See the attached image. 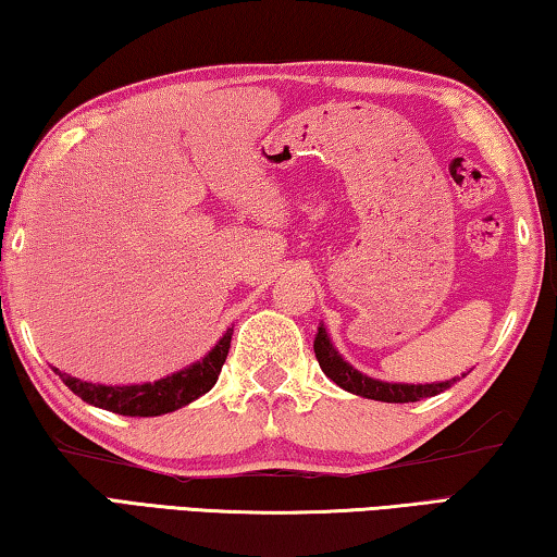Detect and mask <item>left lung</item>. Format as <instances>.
<instances>
[{"instance_id": "left-lung-1", "label": "left lung", "mask_w": 557, "mask_h": 557, "mask_svg": "<svg viewBox=\"0 0 557 557\" xmlns=\"http://www.w3.org/2000/svg\"><path fill=\"white\" fill-rule=\"evenodd\" d=\"M314 354H317L319 366H322V371L338 385V388H344L354 395H361V398H371V400L414 403L422 398H432V395L447 391L449 385H455L459 381V379H451L445 383H425V385L373 381L369 375L351 369V366L336 354V348L332 346V342H329V336L324 332V326H319V334L314 338Z\"/></svg>"}]
</instances>
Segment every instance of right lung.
Masks as SVG:
<instances>
[{
  "label": "right lung",
  "mask_w": 557,
  "mask_h": 557,
  "mask_svg": "<svg viewBox=\"0 0 557 557\" xmlns=\"http://www.w3.org/2000/svg\"><path fill=\"white\" fill-rule=\"evenodd\" d=\"M231 334L233 329L223 334L221 342L211 348V354L206 356L203 361L188 366V369L174 375H166V379L154 383L96 385L73 379V375L61 373L59 369L53 371L59 373V379L88 405H96V408L117 414H129V418H152V414H164L184 408V405L213 388L225 363V356H228Z\"/></svg>",
  "instance_id": "right-lung-1"
}]
</instances>
